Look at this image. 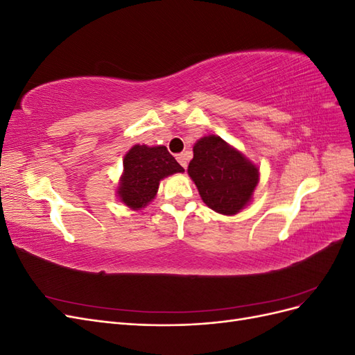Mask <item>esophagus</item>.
Segmentation results:
<instances>
[{"label": "esophagus", "instance_id": "1", "mask_svg": "<svg viewBox=\"0 0 355 355\" xmlns=\"http://www.w3.org/2000/svg\"><path fill=\"white\" fill-rule=\"evenodd\" d=\"M178 161L180 163V166L184 167V168H187V166H188V155L185 154V153H182V154H178Z\"/></svg>", "mask_w": 355, "mask_h": 355}]
</instances>
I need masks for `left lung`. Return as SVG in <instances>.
Here are the masks:
<instances>
[{"mask_svg": "<svg viewBox=\"0 0 355 355\" xmlns=\"http://www.w3.org/2000/svg\"><path fill=\"white\" fill-rule=\"evenodd\" d=\"M188 175L202 202L216 213L234 216L253 200L259 167L220 136H202L194 144Z\"/></svg>", "mask_w": 355, "mask_h": 355, "instance_id": "obj_1", "label": "left lung"}]
</instances>
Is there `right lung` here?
<instances>
[{
    "mask_svg": "<svg viewBox=\"0 0 355 355\" xmlns=\"http://www.w3.org/2000/svg\"><path fill=\"white\" fill-rule=\"evenodd\" d=\"M184 171L166 146L137 144L124 155L123 173L115 191L116 198L128 209L142 210L155 198L161 180Z\"/></svg>",
    "mask_w": 355,
    "mask_h": 355,
    "instance_id": "add662e5",
    "label": "right lung"
}]
</instances>
